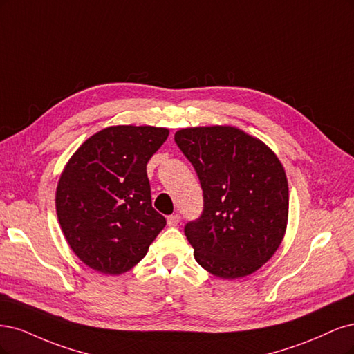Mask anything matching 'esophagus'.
<instances>
[{"mask_svg":"<svg viewBox=\"0 0 354 354\" xmlns=\"http://www.w3.org/2000/svg\"><path fill=\"white\" fill-rule=\"evenodd\" d=\"M180 221V216L179 214H170L167 216V225L169 226H176Z\"/></svg>","mask_w":354,"mask_h":354,"instance_id":"1","label":"esophagus"}]
</instances>
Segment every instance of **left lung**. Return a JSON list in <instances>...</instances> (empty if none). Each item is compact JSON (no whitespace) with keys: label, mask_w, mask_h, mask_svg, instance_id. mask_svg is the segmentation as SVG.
I'll return each instance as SVG.
<instances>
[{"label":"left lung","mask_w":354,"mask_h":354,"mask_svg":"<svg viewBox=\"0 0 354 354\" xmlns=\"http://www.w3.org/2000/svg\"><path fill=\"white\" fill-rule=\"evenodd\" d=\"M175 142L203 188L200 219L184 230L197 263L222 279L252 275L287 231L288 182L279 158L263 141L227 124L179 129Z\"/></svg>","instance_id":"obj_1"}]
</instances>
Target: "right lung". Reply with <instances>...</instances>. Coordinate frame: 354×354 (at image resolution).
<instances>
[{"label": "right lung", "mask_w": 354, "mask_h": 354, "mask_svg": "<svg viewBox=\"0 0 354 354\" xmlns=\"http://www.w3.org/2000/svg\"><path fill=\"white\" fill-rule=\"evenodd\" d=\"M169 129L118 124L94 133L66 163L55 212L67 244L104 275H120L147 254L166 219L153 209L147 163Z\"/></svg>", "instance_id": "obj_1"}]
</instances>
